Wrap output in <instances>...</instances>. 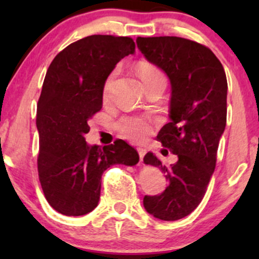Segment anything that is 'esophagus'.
<instances>
[{"label":"esophagus","mask_w":259,"mask_h":259,"mask_svg":"<svg viewBox=\"0 0 259 259\" xmlns=\"http://www.w3.org/2000/svg\"><path fill=\"white\" fill-rule=\"evenodd\" d=\"M138 152H139V156H140V160H141V162H142V159H144L145 154H146V148L139 147L138 148Z\"/></svg>","instance_id":"obj_1"}]
</instances>
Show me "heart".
<instances>
[{"label":"heart","instance_id":"b5f03b06","mask_svg":"<svg viewBox=\"0 0 259 259\" xmlns=\"http://www.w3.org/2000/svg\"><path fill=\"white\" fill-rule=\"evenodd\" d=\"M138 74L140 79L142 80L145 86L148 84H152V82L159 81V80H165L163 73L160 72L157 67H154L153 64L146 63V62H142L138 65ZM115 72L112 73L108 76V79L105 82V94H108L109 89H111L113 79H114ZM117 129L119 130V133L124 138L133 140V141L140 142L144 141L146 139V136L150 134V124L145 118L141 117H124L117 123Z\"/></svg>","mask_w":259,"mask_h":259}]
</instances>
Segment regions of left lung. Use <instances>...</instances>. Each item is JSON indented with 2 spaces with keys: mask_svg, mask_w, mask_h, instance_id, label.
<instances>
[{
  "mask_svg": "<svg viewBox=\"0 0 259 259\" xmlns=\"http://www.w3.org/2000/svg\"><path fill=\"white\" fill-rule=\"evenodd\" d=\"M136 44L170 81V123L157 139L178 157L170 167L152 152L144 157L145 164L158 168L168 180L162 194L145 196L144 207L160 221H178L200 204L214 171L227 125V75L214 53L195 41L159 36L138 37Z\"/></svg>",
  "mask_w": 259,
  "mask_h": 259,
  "instance_id": "obj_1",
  "label": "left lung"
}]
</instances>
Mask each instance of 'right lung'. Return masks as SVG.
Masks as SVG:
<instances>
[{
    "instance_id": "add662e5",
    "label": "right lung",
    "mask_w": 259,
    "mask_h": 259,
    "mask_svg": "<svg viewBox=\"0 0 259 259\" xmlns=\"http://www.w3.org/2000/svg\"><path fill=\"white\" fill-rule=\"evenodd\" d=\"M134 53L133 38L91 35L65 47L47 69L36 115L38 179L50 206L62 214L90 213L99 204L103 171L138 164L139 153L123 140L103 147L85 141L89 120L102 108L107 78Z\"/></svg>"
}]
</instances>
